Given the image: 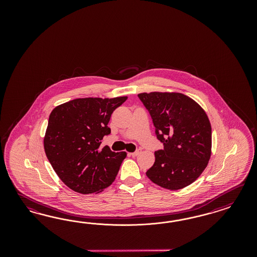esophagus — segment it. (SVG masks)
Instances as JSON below:
<instances>
[{
	"label": "esophagus",
	"instance_id": "34e87169",
	"mask_svg": "<svg viewBox=\"0 0 257 257\" xmlns=\"http://www.w3.org/2000/svg\"><path fill=\"white\" fill-rule=\"evenodd\" d=\"M140 154H141V150H140V149H139V150H137V151H136L135 153H132V154H131V156H134V157H135V156H140Z\"/></svg>",
	"mask_w": 257,
	"mask_h": 257
}]
</instances>
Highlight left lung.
Listing matches in <instances>:
<instances>
[{"label": "left lung", "instance_id": "8db88e82", "mask_svg": "<svg viewBox=\"0 0 257 257\" xmlns=\"http://www.w3.org/2000/svg\"><path fill=\"white\" fill-rule=\"evenodd\" d=\"M139 98L153 118L163 150L147 171L159 187L177 190L189 186L207 167L212 148V130L205 111L179 92L140 93Z\"/></svg>", "mask_w": 257, "mask_h": 257}]
</instances>
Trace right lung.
<instances>
[{"instance_id": "add662e5", "label": "right lung", "mask_w": 257, "mask_h": 257, "mask_svg": "<svg viewBox=\"0 0 257 257\" xmlns=\"http://www.w3.org/2000/svg\"><path fill=\"white\" fill-rule=\"evenodd\" d=\"M127 97L79 98L56 106L44 137L47 158L63 183L81 194L99 193L116 178L127 154L101 147L111 114Z\"/></svg>"}]
</instances>
